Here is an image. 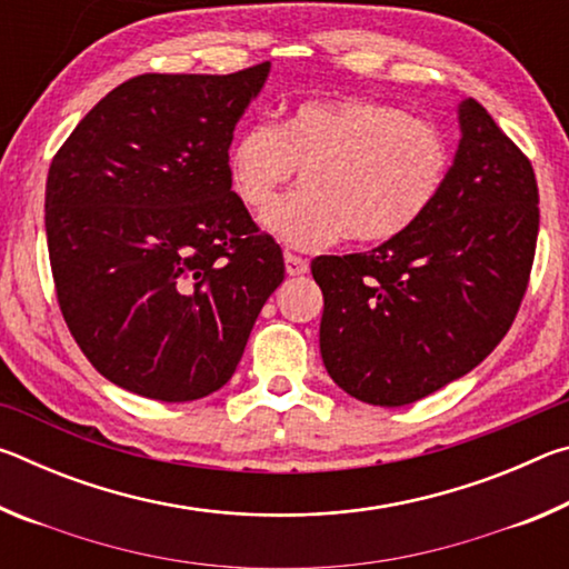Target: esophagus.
<instances>
[{
	"label": "esophagus",
	"mask_w": 569,
	"mask_h": 569,
	"mask_svg": "<svg viewBox=\"0 0 569 569\" xmlns=\"http://www.w3.org/2000/svg\"><path fill=\"white\" fill-rule=\"evenodd\" d=\"M283 261H286V273L288 276H303V273H308V261H306V258L293 256V253H286Z\"/></svg>",
	"instance_id": "esophagus-1"
}]
</instances>
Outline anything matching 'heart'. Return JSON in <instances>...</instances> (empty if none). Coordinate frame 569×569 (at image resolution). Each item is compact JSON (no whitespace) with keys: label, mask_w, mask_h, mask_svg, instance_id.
Wrapping results in <instances>:
<instances>
[{"label":"heart","mask_w":569,"mask_h":569,"mask_svg":"<svg viewBox=\"0 0 569 569\" xmlns=\"http://www.w3.org/2000/svg\"><path fill=\"white\" fill-rule=\"evenodd\" d=\"M301 168L303 188L266 210L286 246L316 250L349 233L387 243L437 203L449 172L447 138L431 122L371 100H306L281 124L258 120L228 152V176L261 210Z\"/></svg>","instance_id":"heart-1"}]
</instances>
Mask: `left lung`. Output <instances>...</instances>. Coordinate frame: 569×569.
<instances>
[{"label": "left lung", "instance_id": "left-lung-1", "mask_svg": "<svg viewBox=\"0 0 569 569\" xmlns=\"http://www.w3.org/2000/svg\"><path fill=\"white\" fill-rule=\"evenodd\" d=\"M437 203L366 253L319 256L321 359L349 397L403 407L495 351L527 291L539 230L535 170L477 100Z\"/></svg>", "mask_w": 569, "mask_h": 569}]
</instances>
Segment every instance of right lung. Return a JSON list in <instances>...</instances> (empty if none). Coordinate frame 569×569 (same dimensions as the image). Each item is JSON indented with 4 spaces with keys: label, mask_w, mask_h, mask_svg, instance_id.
Returning <instances> with one entry per match:
<instances>
[{
    "label": "right lung",
    "mask_w": 569,
    "mask_h": 569,
    "mask_svg": "<svg viewBox=\"0 0 569 569\" xmlns=\"http://www.w3.org/2000/svg\"><path fill=\"white\" fill-rule=\"evenodd\" d=\"M271 62L140 74L84 114L44 192L62 316L104 379L178 403L226 387L286 266L233 190L228 150Z\"/></svg>",
    "instance_id": "right-lung-1"
}]
</instances>
